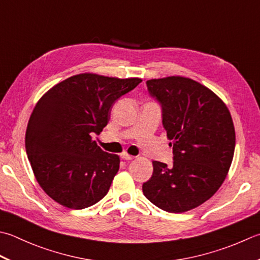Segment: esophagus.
I'll return each instance as SVG.
<instances>
[{
	"instance_id": "1",
	"label": "esophagus",
	"mask_w": 260,
	"mask_h": 260,
	"mask_svg": "<svg viewBox=\"0 0 260 260\" xmlns=\"http://www.w3.org/2000/svg\"><path fill=\"white\" fill-rule=\"evenodd\" d=\"M120 157H121V159H123V160H133V159H134L133 155L126 153V152H125V153H121Z\"/></svg>"
}]
</instances>
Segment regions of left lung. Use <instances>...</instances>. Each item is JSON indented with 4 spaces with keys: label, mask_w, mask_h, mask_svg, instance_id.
I'll list each match as a JSON object with an SVG mask.
<instances>
[{
    "label": "left lung",
    "mask_w": 260,
    "mask_h": 260,
    "mask_svg": "<svg viewBox=\"0 0 260 260\" xmlns=\"http://www.w3.org/2000/svg\"><path fill=\"white\" fill-rule=\"evenodd\" d=\"M146 85L162 106L175 161L172 167L152 162L143 194L164 211H190L210 200L226 178L236 147L231 114L220 96L189 78L151 79Z\"/></svg>",
    "instance_id": "1"
}]
</instances>
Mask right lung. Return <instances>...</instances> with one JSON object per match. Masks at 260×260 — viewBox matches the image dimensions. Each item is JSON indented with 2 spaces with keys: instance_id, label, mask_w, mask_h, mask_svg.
Wrapping results in <instances>:
<instances>
[{
  "instance_id": "add662e5",
  "label": "right lung",
  "mask_w": 260,
  "mask_h": 260,
  "mask_svg": "<svg viewBox=\"0 0 260 260\" xmlns=\"http://www.w3.org/2000/svg\"><path fill=\"white\" fill-rule=\"evenodd\" d=\"M141 82L81 73L55 84L36 104L25 152L36 180L56 203L82 210L108 192L120 160L101 150L92 135L108 124L115 101Z\"/></svg>"
}]
</instances>
